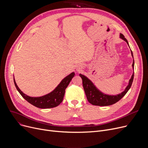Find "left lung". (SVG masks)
<instances>
[{"label":"left lung","instance_id":"1","mask_svg":"<svg viewBox=\"0 0 148 148\" xmlns=\"http://www.w3.org/2000/svg\"><path fill=\"white\" fill-rule=\"evenodd\" d=\"M119 38L122 39V40L125 41L127 43L128 45L129 46V44L128 41L127 40V39L122 34H120ZM131 53L132 57L133 58L132 68H133V69L134 71V60L133 54L131 50ZM79 75L82 79L83 86L85 92V94H86L88 101L92 105L98 106H110L119 101L127 94V92L130 89L134 79V71H133V73L131 77V79L128 82L127 86L125 88V89H124L123 92H122L119 94H116V95H108L101 92L98 88H97L95 85L94 84V83H93L89 78H88L86 76H85L84 75L82 74H80Z\"/></svg>","mask_w":148,"mask_h":148}]
</instances>
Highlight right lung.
Instances as JSON below:
<instances>
[{"mask_svg": "<svg viewBox=\"0 0 148 148\" xmlns=\"http://www.w3.org/2000/svg\"><path fill=\"white\" fill-rule=\"evenodd\" d=\"M74 75V72L69 74V75L66 76L64 79H62V80L55 88V89L52 90L51 92L45 95L37 97H30L24 94L17 86L14 77V82L15 87H16L20 95L30 104H32L33 106L38 108H50L59 106L62 102L65 95V89Z\"/></svg>", "mask_w": 148, "mask_h": 148, "instance_id": "obj_1", "label": "right lung"}]
</instances>
